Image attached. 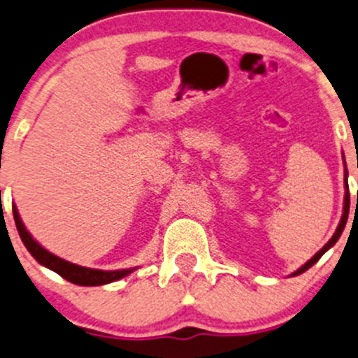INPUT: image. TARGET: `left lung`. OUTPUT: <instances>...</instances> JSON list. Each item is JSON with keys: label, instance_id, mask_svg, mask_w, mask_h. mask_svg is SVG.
Masks as SVG:
<instances>
[{"label": "left lung", "instance_id": "8db88e82", "mask_svg": "<svg viewBox=\"0 0 358 358\" xmlns=\"http://www.w3.org/2000/svg\"><path fill=\"white\" fill-rule=\"evenodd\" d=\"M345 189H347V192H345V208H343V216H341V221H340V224H338V228H336V231H334V235L331 236V240L328 243H326L324 247L321 248V250L317 252V254L314 255V257L310 259V261H307L306 264L302 266V268L300 269H296L295 273L292 274V276H296V274H302V273H306V271L308 269V268H312V266L315 264V262L319 261V259L322 257V255H324V252H328L331 247L334 245V243L338 242V238H340L341 236V233H343V229H345V224H347V220H348V209H350V192H348V173L345 171Z\"/></svg>", "mask_w": 358, "mask_h": 358}]
</instances>
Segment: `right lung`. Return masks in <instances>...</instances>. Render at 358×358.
Segmentation results:
<instances>
[{"label":"right lung","mask_w":358,"mask_h":358,"mask_svg":"<svg viewBox=\"0 0 358 358\" xmlns=\"http://www.w3.org/2000/svg\"><path fill=\"white\" fill-rule=\"evenodd\" d=\"M13 217H15V224H17L18 235H20L22 242L24 245L27 247V250L32 254V257L36 259L39 264L46 266L48 269L55 271L58 273L59 276L65 278L66 281L75 285H80V287H99V285H106V283H113L116 280H122L125 278L127 274H130L134 269H120V271H101V269H90V268H84V266H77L71 264V262L65 261V259H59L58 255L51 254L48 252L46 248L41 247L36 240L32 238V235L25 229L24 223L20 220V214H18L17 208L13 206Z\"/></svg>","instance_id":"1"}]
</instances>
